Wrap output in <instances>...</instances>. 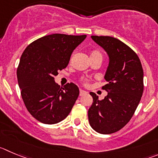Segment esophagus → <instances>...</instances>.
I'll return each mask as SVG.
<instances>
[{"instance_id":"34e87169","label":"esophagus","mask_w":158,"mask_h":158,"mask_svg":"<svg viewBox=\"0 0 158 158\" xmlns=\"http://www.w3.org/2000/svg\"><path fill=\"white\" fill-rule=\"evenodd\" d=\"M86 93H87L86 91H84V90H81V89L80 90V96L84 95V94H86Z\"/></svg>"}]
</instances>
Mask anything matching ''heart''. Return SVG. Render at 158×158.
Returning a JSON list of instances; mask_svg holds the SVG:
<instances>
[{
    "mask_svg": "<svg viewBox=\"0 0 158 158\" xmlns=\"http://www.w3.org/2000/svg\"><path fill=\"white\" fill-rule=\"evenodd\" d=\"M97 55L102 56V55H101L100 52H98V51L93 50V51H91V56H97ZM80 81H81V83L83 84L84 85H88V83H89V80H88V79H87V78H85V77L81 78Z\"/></svg>",
    "mask_w": 158,
    "mask_h": 158,
    "instance_id": "1",
    "label": "heart"
}]
</instances>
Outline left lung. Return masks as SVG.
<instances>
[{
    "mask_svg": "<svg viewBox=\"0 0 158 158\" xmlns=\"http://www.w3.org/2000/svg\"><path fill=\"white\" fill-rule=\"evenodd\" d=\"M91 39L107 52L109 64L105 75L108 92L103 100L94 93L88 109L91 127L102 134L115 133L133 117L143 92V70L137 54L127 45L111 36L92 35Z\"/></svg>",
    "mask_w": 158,
    "mask_h": 158,
    "instance_id": "1",
    "label": "left lung"
}]
</instances>
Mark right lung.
Returning <instances> with one entry per match:
<instances>
[{"label": "right lung", "mask_w": 158, "mask_h": 158, "mask_svg": "<svg viewBox=\"0 0 158 158\" xmlns=\"http://www.w3.org/2000/svg\"><path fill=\"white\" fill-rule=\"evenodd\" d=\"M86 36L52 34L35 40L24 50L18 82L27 110L38 121L58 123L71 111L79 95L78 87L67 83L60 88L54 77L67 67L73 51Z\"/></svg>", "instance_id": "right-lung-1"}]
</instances>
